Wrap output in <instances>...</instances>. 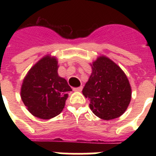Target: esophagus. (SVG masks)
Listing matches in <instances>:
<instances>
[{
	"label": "esophagus",
	"mask_w": 156,
	"mask_h": 156,
	"mask_svg": "<svg viewBox=\"0 0 156 156\" xmlns=\"http://www.w3.org/2000/svg\"><path fill=\"white\" fill-rule=\"evenodd\" d=\"M82 89H83V87L80 86V87H74L73 90L74 91H81Z\"/></svg>",
	"instance_id": "esophagus-1"
}]
</instances>
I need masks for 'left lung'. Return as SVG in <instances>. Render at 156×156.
<instances>
[{
    "instance_id": "left-lung-1",
    "label": "left lung",
    "mask_w": 156,
    "mask_h": 156,
    "mask_svg": "<svg viewBox=\"0 0 156 156\" xmlns=\"http://www.w3.org/2000/svg\"><path fill=\"white\" fill-rule=\"evenodd\" d=\"M92 73L83 89L90 108L104 120L116 119L127 109L131 87L125 73L109 58L100 55L90 63Z\"/></svg>"
}]
</instances>
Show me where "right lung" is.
Instances as JSON below:
<instances>
[{
  "instance_id": "add662e5",
  "label": "right lung",
  "mask_w": 156,
  "mask_h": 156,
  "mask_svg": "<svg viewBox=\"0 0 156 156\" xmlns=\"http://www.w3.org/2000/svg\"><path fill=\"white\" fill-rule=\"evenodd\" d=\"M58 59L46 55L32 66L23 79L21 98L28 111L41 119L61 113L72 89L58 73Z\"/></svg>"
}]
</instances>
